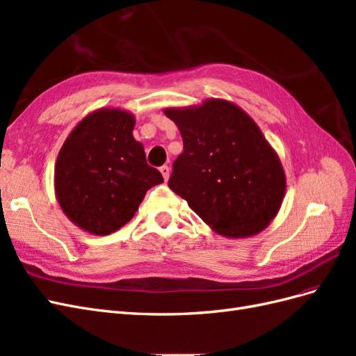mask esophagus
Returning a JSON list of instances; mask_svg holds the SVG:
<instances>
[{
  "label": "esophagus",
  "mask_w": 356,
  "mask_h": 356,
  "mask_svg": "<svg viewBox=\"0 0 356 356\" xmlns=\"http://www.w3.org/2000/svg\"><path fill=\"white\" fill-rule=\"evenodd\" d=\"M160 174L163 175V178H165V181H168V178H169V174H170V169L166 166V165H163L160 168Z\"/></svg>",
  "instance_id": "34e87169"
}]
</instances>
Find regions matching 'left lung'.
Segmentation results:
<instances>
[{
  "mask_svg": "<svg viewBox=\"0 0 356 356\" xmlns=\"http://www.w3.org/2000/svg\"><path fill=\"white\" fill-rule=\"evenodd\" d=\"M184 152L168 186L212 230L227 238L257 234L270 222L285 195V174L260 127L238 105L222 99L168 108Z\"/></svg>",
  "mask_w": 356,
  "mask_h": 356,
  "instance_id": "1",
  "label": "left lung"
}]
</instances>
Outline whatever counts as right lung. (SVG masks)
<instances>
[{
  "instance_id": "add662e5",
  "label": "right lung",
  "mask_w": 356,
  "mask_h": 356,
  "mask_svg": "<svg viewBox=\"0 0 356 356\" xmlns=\"http://www.w3.org/2000/svg\"><path fill=\"white\" fill-rule=\"evenodd\" d=\"M135 117L98 110L75 126L55 168L58 202L67 217L92 234H110L134 218L145 193L163 177L147 163L132 135Z\"/></svg>"
}]
</instances>
